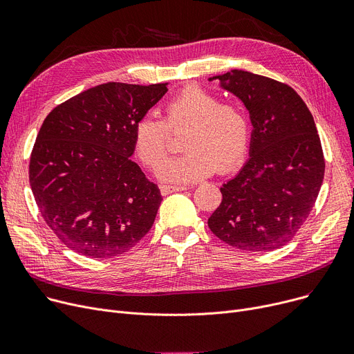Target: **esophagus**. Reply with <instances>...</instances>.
<instances>
[{
    "mask_svg": "<svg viewBox=\"0 0 354 354\" xmlns=\"http://www.w3.org/2000/svg\"><path fill=\"white\" fill-rule=\"evenodd\" d=\"M187 187H169V185H160V194L162 195H169L172 192H179V191H187Z\"/></svg>",
    "mask_w": 354,
    "mask_h": 354,
    "instance_id": "34e87169",
    "label": "esophagus"
}]
</instances>
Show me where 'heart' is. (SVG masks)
I'll use <instances>...</instances> for the list:
<instances>
[{
    "mask_svg": "<svg viewBox=\"0 0 354 354\" xmlns=\"http://www.w3.org/2000/svg\"><path fill=\"white\" fill-rule=\"evenodd\" d=\"M187 129L183 155L166 159L158 169L160 180L194 183L218 172H230L244 159L250 145V120L244 107L222 102L215 91L199 84L180 88L163 106L162 120L145 116L133 129V152L151 169L171 146V133Z\"/></svg>",
    "mask_w": 354,
    "mask_h": 354,
    "instance_id": "heart-1",
    "label": "heart"
}]
</instances>
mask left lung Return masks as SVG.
<instances>
[{
  "label": "left lung",
  "mask_w": 354,
  "mask_h": 354,
  "mask_svg": "<svg viewBox=\"0 0 354 354\" xmlns=\"http://www.w3.org/2000/svg\"><path fill=\"white\" fill-rule=\"evenodd\" d=\"M241 99L254 126L250 159L222 185L211 231L231 247L272 251L308 218L324 178V155L313 115L288 84L244 70L215 76Z\"/></svg>",
  "instance_id": "left-lung-1"
}]
</instances>
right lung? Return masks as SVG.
<instances>
[{
	"label": "right lung",
	"mask_w": 354,
	"mask_h": 354,
	"mask_svg": "<svg viewBox=\"0 0 354 354\" xmlns=\"http://www.w3.org/2000/svg\"><path fill=\"white\" fill-rule=\"evenodd\" d=\"M166 83H104L54 107L30 158L41 216L62 243L88 258L127 252L152 228L162 195L133 155V129Z\"/></svg>",
	"instance_id": "add662e5"
}]
</instances>
